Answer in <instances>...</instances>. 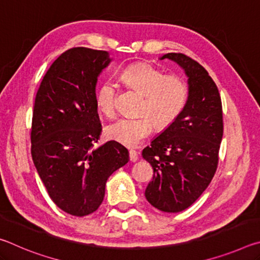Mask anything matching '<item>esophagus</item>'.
I'll return each mask as SVG.
<instances>
[{
  "instance_id": "1",
  "label": "esophagus",
  "mask_w": 260,
  "mask_h": 260,
  "mask_svg": "<svg viewBox=\"0 0 260 260\" xmlns=\"http://www.w3.org/2000/svg\"><path fill=\"white\" fill-rule=\"evenodd\" d=\"M139 159V155L138 152H136L135 150H129V160L132 162H134Z\"/></svg>"
}]
</instances>
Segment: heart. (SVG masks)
<instances>
[{
    "mask_svg": "<svg viewBox=\"0 0 260 260\" xmlns=\"http://www.w3.org/2000/svg\"><path fill=\"white\" fill-rule=\"evenodd\" d=\"M121 78L126 85L143 94L136 118H121L107 128L110 140L128 148L140 146L152 133L155 122L160 128L172 125L183 112L188 101V86L177 74H164L149 63H135L125 68ZM118 87L111 80L100 83L95 94L96 107L103 116L117 112Z\"/></svg>",
    "mask_w": 260,
    "mask_h": 260,
    "instance_id": "1",
    "label": "heart"
}]
</instances>
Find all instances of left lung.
<instances>
[{
    "mask_svg": "<svg viewBox=\"0 0 260 260\" xmlns=\"http://www.w3.org/2000/svg\"><path fill=\"white\" fill-rule=\"evenodd\" d=\"M188 76L189 94L183 112L143 149L153 169L147 201L162 212H180L203 193L214 177L223 133L222 107L212 78L190 57L170 52Z\"/></svg>",
    "mask_w": 260,
    "mask_h": 260,
    "instance_id": "1",
    "label": "left lung"
}]
</instances>
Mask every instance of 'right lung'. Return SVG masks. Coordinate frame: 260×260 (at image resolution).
Returning <instances> with one entry per match:
<instances>
[{
	"label": "right lung",
	"instance_id": "add662e5",
	"mask_svg": "<svg viewBox=\"0 0 260 260\" xmlns=\"http://www.w3.org/2000/svg\"><path fill=\"white\" fill-rule=\"evenodd\" d=\"M110 61L108 51L71 48L51 64L35 96L34 165L51 201L77 217L100 208L108 178L128 161L127 149L116 141L93 149L102 131L95 87Z\"/></svg>",
	"mask_w": 260,
	"mask_h": 260
}]
</instances>
